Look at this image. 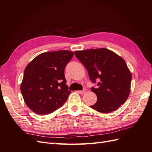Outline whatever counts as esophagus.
Returning <instances> with one entry per match:
<instances>
[{"label":"esophagus","instance_id":"esophagus-1","mask_svg":"<svg viewBox=\"0 0 152 152\" xmlns=\"http://www.w3.org/2000/svg\"><path fill=\"white\" fill-rule=\"evenodd\" d=\"M87 92V90L86 89H83V90H82V91H77V92L79 93V94H83L84 93H85Z\"/></svg>","mask_w":152,"mask_h":152}]
</instances>
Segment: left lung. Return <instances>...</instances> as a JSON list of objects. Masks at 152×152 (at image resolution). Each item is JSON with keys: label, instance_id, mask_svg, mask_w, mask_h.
Listing matches in <instances>:
<instances>
[{"label": "left lung", "instance_id": "1", "mask_svg": "<svg viewBox=\"0 0 152 152\" xmlns=\"http://www.w3.org/2000/svg\"><path fill=\"white\" fill-rule=\"evenodd\" d=\"M75 54L87 70L91 81L97 83L91 91L98 99L91 107L102 113L118 109L130 92L132 74L125 61L105 48L89 49ZM96 80L99 82L96 83Z\"/></svg>", "mask_w": 152, "mask_h": 152}]
</instances>
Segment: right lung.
<instances>
[{"instance_id": "obj_1", "label": "right lung", "mask_w": 152, "mask_h": 152, "mask_svg": "<svg viewBox=\"0 0 152 152\" xmlns=\"http://www.w3.org/2000/svg\"><path fill=\"white\" fill-rule=\"evenodd\" d=\"M74 53L46 52L27 65L20 86L26 104L37 114L52 113L66 102L71 91L66 85L64 70Z\"/></svg>"}]
</instances>
